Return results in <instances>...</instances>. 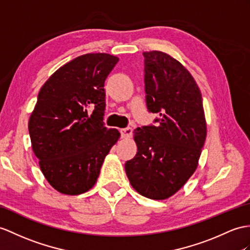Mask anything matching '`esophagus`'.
<instances>
[{
	"label": "esophagus",
	"mask_w": 250,
	"mask_h": 250,
	"mask_svg": "<svg viewBox=\"0 0 250 250\" xmlns=\"http://www.w3.org/2000/svg\"><path fill=\"white\" fill-rule=\"evenodd\" d=\"M121 135H122V138H130L132 135V129L130 128V127L121 129Z\"/></svg>",
	"instance_id": "esophagus-1"
}]
</instances>
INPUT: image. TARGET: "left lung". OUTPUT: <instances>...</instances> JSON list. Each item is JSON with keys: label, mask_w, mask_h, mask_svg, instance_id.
<instances>
[{"label": "left lung", "mask_w": 250, "mask_h": 250, "mask_svg": "<svg viewBox=\"0 0 250 250\" xmlns=\"http://www.w3.org/2000/svg\"><path fill=\"white\" fill-rule=\"evenodd\" d=\"M146 104L157 126L133 131L137 155L125 163L131 187L150 199L171 197L196 171L207 136L203 97L195 79L178 60L144 52Z\"/></svg>", "instance_id": "left-lung-1"}]
</instances>
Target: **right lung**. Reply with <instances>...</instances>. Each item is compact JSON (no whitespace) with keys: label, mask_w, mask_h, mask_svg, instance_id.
I'll return each instance as SVG.
<instances>
[{"label":"right lung","mask_w":250,"mask_h":250,"mask_svg":"<svg viewBox=\"0 0 250 250\" xmlns=\"http://www.w3.org/2000/svg\"><path fill=\"white\" fill-rule=\"evenodd\" d=\"M118 62L106 53L82 55L54 72L39 91L28 131L41 172L59 193L89 191L121 137L103 123L104 83Z\"/></svg>","instance_id":"1"}]
</instances>
